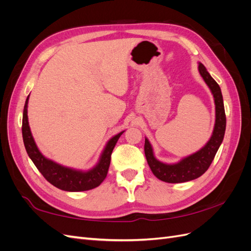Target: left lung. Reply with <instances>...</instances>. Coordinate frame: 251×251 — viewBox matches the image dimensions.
<instances>
[{"mask_svg": "<svg viewBox=\"0 0 251 251\" xmlns=\"http://www.w3.org/2000/svg\"><path fill=\"white\" fill-rule=\"evenodd\" d=\"M199 72L205 83L210 89L216 105V121L211 137L205 146L196 153L182 158L177 163H164L159 161L154 155L153 148L149 139L144 142V154L151 171L161 181L168 183H182L199 178L206 172L211 164L217 151L221 146L226 128V116L221 89L217 81L210 76L206 68L199 63Z\"/></svg>", "mask_w": 251, "mask_h": 251, "instance_id": "8db88e82", "label": "left lung"}]
</instances>
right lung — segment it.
Here are the masks:
<instances>
[{"label": "right lung", "instance_id": "add662e5", "mask_svg": "<svg viewBox=\"0 0 251 251\" xmlns=\"http://www.w3.org/2000/svg\"><path fill=\"white\" fill-rule=\"evenodd\" d=\"M28 100L29 95L24 105V112H23V140H24V146L28 156L36 166V169L45 177V179L50 182L52 185L66 192L89 191V189H92L97 187L98 185H100L101 182L107 177L113 149L115 147L121 134L125 131L113 136L107 142L100 157V160H98L94 168L89 171L67 168V166L58 164L46 158L41 153L40 150L37 149L28 123Z\"/></svg>", "mask_w": 251, "mask_h": 251}]
</instances>
